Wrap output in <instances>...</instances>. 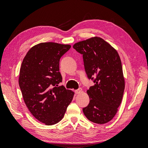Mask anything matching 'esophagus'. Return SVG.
<instances>
[{
	"label": "esophagus",
	"mask_w": 148,
	"mask_h": 148,
	"mask_svg": "<svg viewBox=\"0 0 148 148\" xmlns=\"http://www.w3.org/2000/svg\"><path fill=\"white\" fill-rule=\"evenodd\" d=\"M82 91V89L81 88H79V89H77V90H75V93H76V95L79 94Z\"/></svg>",
	"instance_id": "1"
}]
</instances>
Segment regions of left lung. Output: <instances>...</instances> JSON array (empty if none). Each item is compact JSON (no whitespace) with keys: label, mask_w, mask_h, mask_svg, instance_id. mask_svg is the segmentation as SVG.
<instances>
[{"label":"left lung","mask_w":148,"mask_h":148,"mask_svg":"<svg viewBox=\"0 0 148 148\" xmlns=\"http://www.w3.org/2000/svg\"><path fill=\"white\" fill-rule=\"evenodd\" d=\"M74 48L83 55L85 70L95 85L87 91L88 106L83 108L89 121L109 122L116 116L125 89L121 61L117 50L102 38L94 36L75 43Z\"/></svg>","instance_id":"obj_1"}]
</instances>
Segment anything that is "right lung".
<instances>
[{
	"label": "right lung",
	"mask_w": 148,
	"mask_h": 148,
	"mask_svg": "<svg viewBox=\"0 0 148 148\" xmlns=\"http://www.w3.org/2000/svg\"><path fill=\"white\" fill-rule=\"evenodd\" d=\"M69 44L42 42L32 47L22 62L19 85L27 107L35 118L46 125L59 122L74 92L59 86L62 82L60 58Z\"/></svg>",
	"instance_id": "obj_1"
}]
</instances>
